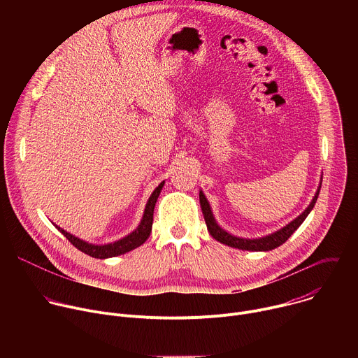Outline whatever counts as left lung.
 I'll return each instance as SVG.
<instances>
[{
	"label": "left lung",
	"mask_w": 358,
	"mask_h": 358,
	"mask_svg": "<svg viewBox=\"0 0 358 358\" xmlns=\"http://www.w3.org/2000/svg\"><path fill=\"white\" fill-rule=\"evenodd\" d=\"M319 192H320V188L317 189L313 201L310 202V206L306 208L304 213L300 214L294 221H292L289 225H286L285 228L279 229L278 232H275L272 235H268V236H264V238H259V239L236 238V236H232L231 234L225 232L222 228H220L218 224L215 222L214 217H213L210 203H208L206 195L202 194V191H199V203H201V210H202V214H203V220H206L208 232L218 242L225 243V245H228L231 248L242 249V250H272V249L280 246L282 243H285L292 236V234L301 225V222L306 220V217H308L309 213L313 210L315 203L317 201V196H319Z\"/></svg>",
	"instance_id": "obj_1"
}]
</instances>
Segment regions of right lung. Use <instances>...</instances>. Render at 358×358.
Wrapping results in <instances>:
<instances>
[{
  "mask_svg": "<svg viewBox=\"0 0 358 358\" xmlns=\"http://www.w3.org/2000/svg\"><path fill=\"white\" fill-rule=\"evenodd\" d=\"M164 185V181L152 191V194L150 195L148 201H147V206L144 210V215L143 220L140 222V225L137 227L136 231H133L130 235L124 236L120 241H116L113 243H108V245H92L87 243L73 235H71L69 232L64 231L62 228L57 227L58 231H61L64 234V236L79 250H82L83 253L89 255L92 258H97V259H106V258H113V257H119V255H123L126 252H130L133 249H136L137 246L143 245L147 238L150 236L151 232V227H152V213H155V207H156V202L157 198L160 195V191Z\"/></svg>",
  "mask_w": 358,
  "mask_h": 358,
  "instance_id": "1",
  "label": "right lung"
}]
</instances>
